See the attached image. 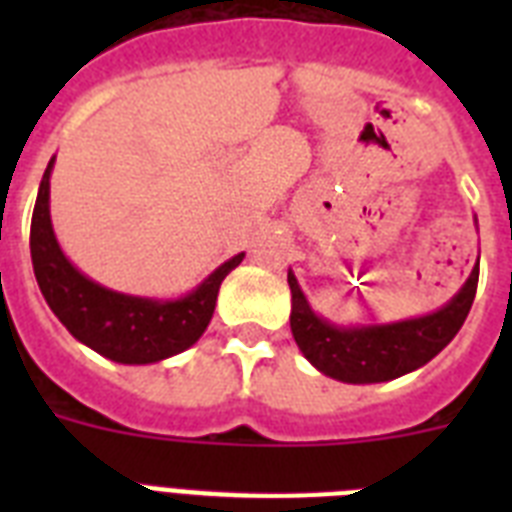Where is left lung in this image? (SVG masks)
Listing matches in <instances>:
<instances>
[{
  "label": "left lung",
  "instance_id": "obj_1",
  "mask_svg": "<svg viewBox=\"0 0 512 512\" xmlns=\"http://www.w3.org/2000/svg\"><path fill=\"white\" fill-rule=\"evenodd\" d=\"M287 281L292 289L289 327L303 356L327 377L366 385V382L396 380L401 374L420 369L454 340L468 319L470 305L476 297L478 263L460 292L441 311L420 319L372 324V327L329 324L327 319L313 313L295 273L289 271Z\"/></svg>",
  "mask_w": 512,
  "mask_h": 512
}]
</instances>
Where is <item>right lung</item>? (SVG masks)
Here are the masks:
<instances>
[{"label": "right lung", "mask_w": 512, "mask_h": 512, "mask_svg": "<svg viewBox=\"0 0 512 512\" xmlns=\"http://www.w3.org/2000/svg\"><path fill=\"white\" fill-rule=\"evenodd\" d=\"M52 164L55 156L44 170L31 217V263L50 311L76 340L116 364H154L191 348L215 313L220 284L244 260V252L177 300H151L100 287L71 265L55 239L50 220Z\"/></svg>", "instance_id": "1"}]
</instances>
